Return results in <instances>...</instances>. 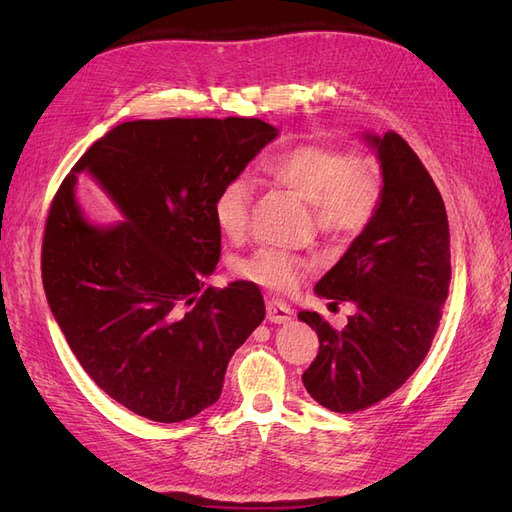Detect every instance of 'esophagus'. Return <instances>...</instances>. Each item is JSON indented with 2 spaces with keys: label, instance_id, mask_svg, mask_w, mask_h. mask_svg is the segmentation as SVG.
Here are the masks:
<instances>
[{
  "label": "esophagus",
  "instance_id": "1",
  "mask_svg": "<svg viewBox=\"0 0 512 512\" xmlns=\"http://www.w3.org/2000/svg\"><path fill=\"white\" fill-rule=\"evenodd\" d=\"M292 318V309L286 301L280 299H269L267 301V320L275 322V324H282L288 322Z\"/></svg>",
  "mask_w": 512,
  "mask_h": 512
}]
</instances>
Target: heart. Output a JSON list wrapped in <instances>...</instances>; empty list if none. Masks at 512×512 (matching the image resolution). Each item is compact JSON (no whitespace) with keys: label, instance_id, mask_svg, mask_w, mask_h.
<instances>
[{"label":"heart","instance_id":"1","mask_svg":"<svg viewBox=\"0 0 512 512\" xmlns=\"http://www.w3.org/2000/svg\"><path fill=\"white\" fill-rule=\"evenodd\" d=\"M262 175L309 203L316 228L335 239L361 235L382 203V168L369 153L299 143L271 156L262 164ZM252 200L254 185L245 177L228 179L215 194L213 218L224 237L239 241L245 235ZM314 265V258L260 247L237 262V273L254 284L288 292Z\"/></svg>","mask_w":512,"mask_h":512}]
</instances>
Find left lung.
Segmentation results:
<instances>
[{
    "instance_id": "8db88e82",
    "label": "left lung",
    "mask_w": 512,
    "mask_h": 512,
    "mask_svg": "<svg viewBox=\"0 0 512 512\" xmlns=\"http://www.w3.org/2000/svg\"><path fill=\"white\" fill-rule=\"evenodd\" d=\"M365 138L378 149L380 209L316 284L318 297L352 301L359 312L342 331L318 312H299L320 339L305 389L342 414L378 404L414 374L436 337L451 284V235L436 183L397 132Z\"/></svg>"
}]
</instances>
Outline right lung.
Listing matches in <instances>:
<instances>
[{
    "label": "right lung",
    "instance_id": "add662e5",
    "mask_svg": "<svg viewBox=\"0 0 512 512\" xmlns=\"http://www.w3.org/2000/svg\"><path fill=\"white\" fill-rule=\"evenodd\" d=\"M275 136L254 117L128 121L59 185L42 239L46 301L89 378L138 416L179 423L215 404L230 356L265 320L254 282L205 288V277L222 252L215 194ZM79 172L126 221L84 220Z\"/></svg>",
    "mask_w": 512,
    "mask_h": 512
}]
</instances>
